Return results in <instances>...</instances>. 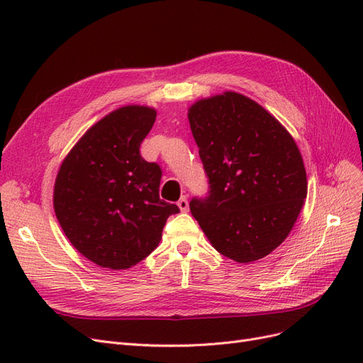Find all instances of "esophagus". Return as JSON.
I'll return each mask as SVG.
<instances>
[{"label": "esophagus", "mask_w": 363, "mask_h": 363, "mask_svg": "<svg viewBox=\"0 0 363 363\" xmlns=\"http://www.w3.org/2000/svg\"><path fill=\"white\" fill-rule=\"evenodd\" d=\"M177 206L182 212H188L189 211V201H188V196L183 195L182 199L177 201Z\"/></svg>", "instance_id": "1"}]
</instances>
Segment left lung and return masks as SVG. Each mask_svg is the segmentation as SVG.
I'll list each match as a JSON object with an SVG mask.
<instances>
[{
    "label": "left lung",
    "instance_id": "obj_1",
    "mask_svg": "<svg viewBox=\"0 0 363 363\" xmlns=\"http://www.w3.org/2000/svg\"><path fill=\"white\" fill-rule=\"evenodd\" d=\"M188 118L211 184L204 200L192 199L194 218L225 257L250 263L268 256L291 233L307 196L294 138L233 91L195 101Z\"/></svg>",
    "mask_w": 363,
    "mask_h": 363
}]
</instances>
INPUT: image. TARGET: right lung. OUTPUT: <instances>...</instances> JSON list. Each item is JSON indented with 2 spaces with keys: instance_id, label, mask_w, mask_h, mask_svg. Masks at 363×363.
Listing matches in <instances>:
<instances>
[{
  "instance_id": "right-lung-1",
  "label": "right lung",
  "mask_w": 363,
  "mask_h": 363,
  "mask_svg": "<svg viewBox=\"0 0 363 363\" xmlns=\"http://www.w3.org/2000/svg\"><path fill=\"white\" fill-rule=\"evenodd\" d=\"M156 108L130 104L95 123L63 159L52 204L72 247L103 268L127 269L155 250L175 204L160 200L162 169L139 155Z\"/></svg>"
}]
</instances>
